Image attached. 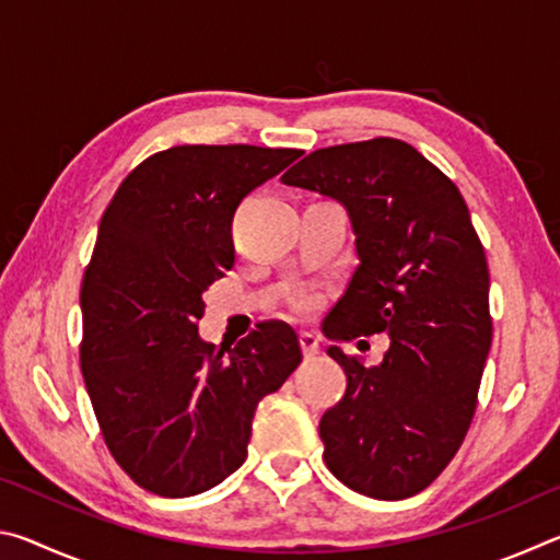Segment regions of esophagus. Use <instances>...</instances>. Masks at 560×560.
<instances>
[{
  "label": "esophagus",
  "instance_id": "1",
  "mask_svg": "<svg viewBox=\"0 0 560 560\" xmlns=\"http://www.w3.org/2000/svg\"><path fill=\"white\" fill-rule=\"evenodd\" d=\"M299 340H301V350H303V355H306V358L316 355L318 350H320V340H318V336H316V334H311V330H301Z\"/></svg>",
  "mask_w": 560,
  "mask_h": 560
}]
</instances>
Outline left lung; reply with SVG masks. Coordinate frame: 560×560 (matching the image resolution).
<instances>
[{"label": "left lung", "mask_w": 560, "mask_h": 560, "mask_svg": "<svg viewBox=\"0 0 560 560\" xmlns=\"http://www.w3.org/2000/svg\"><path fill=\"white\" fill-rule=\"evenodd\" d=\"M281 183L340 202L353 226L358 267L326 336H390L371 368L328 348L348 385L318 424L326 467L358 494H420L464 442L491 346L489 267L467 202L395 138L320 148Z\"/></svg>", "instance_id": "obj_1"}]
</instances>
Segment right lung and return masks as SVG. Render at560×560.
<instances>
[{"mask_svg": "<svg viewBox=\"0 0 560 560\" xmlns=\"http://www.w3.org/2000/svg\"><path fill=\"white\" fill-rule=\"evenodd\" d=\"M291 148L177 145L122 179L81 287V371L122 471L160 497H195L246 459L252 420L301 363L296 330L264 320L205 343L202 293L234 267L232 220Z\"/></svg>", "mask_w": 560, "mask_h": 560, "instance_id": "1", "label": "right lung"}]
</instances>
